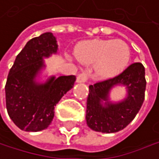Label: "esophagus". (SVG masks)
I'll list each match as a JSON object with an SVG mask.
<instances>
[{
	"label": "esophagus",
	"mask_w": 159,
	"mask_h": 159,
	"mask_svg": "<svg viewBox=\"0 0 159 159\" xmlns=\"http://www.w3.org/2000/svg\"><path fill=\"white\" fill-rule=\"evenodd\" d=\"M88 80V73L87 72H81L76 78V82L77 83H85Z\"/></svg>",
	"instance_id": "obj_1"
}]
</instances>
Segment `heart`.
Here are the masks:
<instances>
[{
	"mask_svg": "<svg viewBox=\"0 0 159 159\" xmlns=\"http://www.w3.org/2000/svg\"><path fill=\"white\" fill-rule=\"evenodd\" d=\"M75 56L84 64H94L98 77L108 79L124 71L130 59V49L122 40L94 39L82 42L75 50Z\"/></svg>",
	"mask_w": 159,
	"mask_h": 159,
	"instance_id": "obj_1",
	"label": "heart"
}]
</instances>
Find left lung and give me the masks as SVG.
Segmentation results:
<instances>
[{
    "label": "left lung",
    "instance_id": "left-lung-1",
    "mask_svg": "<svg viewBox=\"0 0 159 159\" xmlns=\"http://www.w3.org/2000/svg\"><path fill=\"white\" fill-rule=\"evenodd\" d=\"M116 86H124L127 93L123 100L113 102L110 93ZM145 88V70L140 62L131 64L115 78L89 86L86 115L88 126L102 133L122 130L140 111Z\"/></svg>",
    "mask_w": 159,
    "mask_h": 159
}]
</instances>
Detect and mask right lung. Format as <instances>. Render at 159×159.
Returning <instances> with one entry per match:
<instances>
[{"mask_svg":"<svg viewBox=\"0 0 159 159\" xmlns=\"http://www.w3.org/2000/svg\"><path fill=\"white\" fill-rule=\"evenodd\" d=\"M57 39L44 32L30 40L16 56L5 85L7 113L21 130L37 132L48 128L54 109L73 87L74 75L39 78L45 68L44 58L57 53Z\"/></svg>","mask_w":159,"mask_h":159,"instance_id":"obj_1","label":"right lung"}]
</instances>
